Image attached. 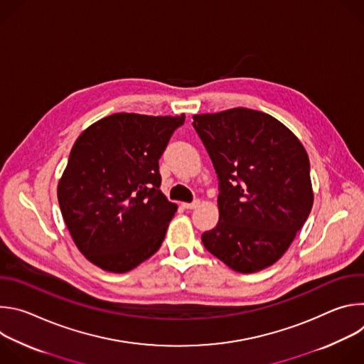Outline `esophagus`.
<instances>
[{
    "label": "esophagus",
    "instance_id": "1",
    "mask_svg": "<svg viewBox=\"0 0 364 364\" xmlns=\"http://www.w3.org/2000/svg\"><path fill=\"white\" fill-rule=\"evenodd\" d=\"M200 204V201L198 200H194L193 203H183L181 205L184 207V209H187V210H193V209H196V207Z\"/></svg>",
    "mask_w": 364,
    "mask_h": 364
}]
</instances>
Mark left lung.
<instances>
[{
  "mask_svg": "<svg viewBox=\"0 0 364 364\" xmlns=\"http://www.w3.org/2000/svg\"><path fill=\"white\" fill-rule=\"evenodd\" d=\"M193 119L219 178V222L201 235L204 247L236 272L271 267L313 207L306 151L284 124L259 111Z\"/></svg>",
  "mask_w": 364,
  "mask_h": 364,
  "instance_id": "8db88e82",
  "label": "left lung"
}]
</instances>
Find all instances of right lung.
Masks as SVG:
<instances>
[{"instance_id": "right-lung-1", "label": "right lung", "mask_w": 364, "mask_h": 364, "mask_svg": "<svg viewBox=\"0 0 364 364\" xmlns=\"http://www.w3.org/2000/svg\"><path fill=\"white\" fill-rule=\"evenodd\" d=\"M186 115L114 114L76 139L58 186L65 223L87 261L128 272L157 252L177 205L159 160Z\"/></svg>"}]
</instances>
